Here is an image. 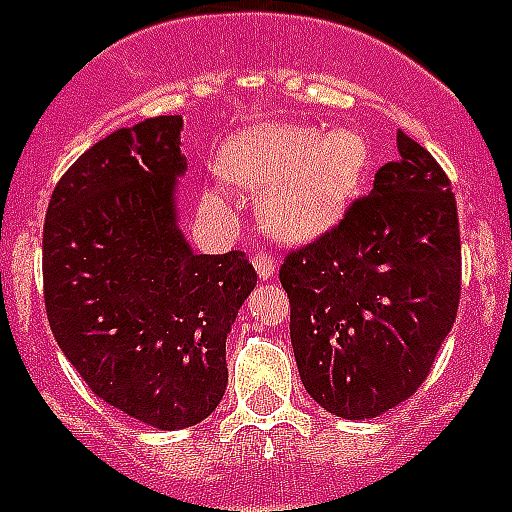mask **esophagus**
<instances>
[{
    "mask_svg": "<svg viewBox=\"0 0 512 512\" xmlns=\"http://www.w3.org/2000/svg\"><path fill=\"white\" fill-rule=\"evenodd\" d=\"M252 265H255V271L260 279H271L273 273H276V260H273L268 252H255V255H252Z\"/></svg>",
    "mask_w": 512,
    "mask_h": 512,
    "instance_id": "1",
    "label": "esophagus"
}]
</instances>
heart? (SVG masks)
<instances>
[{"label":"heart","instance_id":"1","mask_svg":"<svg viewBox=\"0 0 512 512\" xmlns=\"http://www.w3.org/2000/svg\"><path fill=\"white\" fill-rule=\"evenodd\" d=\"M372 164L358 127L319 132L305 124H265L236 135L220 156L231 185L260 196L265 228L287 241H311L335 228ZM209 204H220L209 193Z\"/></svg>","mask_w":512,"mask_h":512}]
</instances>
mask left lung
Here are the masks:
<instances>
[{
	"label": "left lung",
	"mask_w": 512,
	"mask_h": 512,
	"mask_svg": "<svg viewBox=\"0 0 512 512\" xmlns=\"http://www.w3.org/2000/svg\"><path fill=\"white\" fill-rule=\"evenodd\" d=\"M398 162L319 239L289 252L279 279L305 390L345 420L417 393L460 305V220L446 172L398 132Z\"/></svg>",
	"instance_id": "obj_1"
}]
</instances>
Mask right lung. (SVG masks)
Instances as JSON below:
<instances>
[{
    "instance_id": "obj_1",
    "label": "right lung",
    "mask_w": 512,
    "mask_h": 512,
    "mask_svg": "<svg viewBox=\"0 0 512 512\" xmlns=\"http://www.w3.org/2000/svg\"><path fill=\"white\" fill-rule=\"evenodd\" d=\"M180 116L111 132L76 159L44 217L55 342L106 404L159 430L207 420L228 385L225 337L257 273L196 255L177 225Z\"/></svg>"
}]
</instances>
